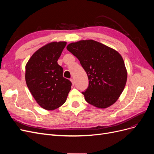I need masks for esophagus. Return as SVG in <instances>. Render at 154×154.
Listing matches in <instances>:
<instances>
[{
    "label": "esophagus",
    "instance_id": "34e87169",
    "mask_svg": "<svg viewBox=\"0 0 154 154\" xmlns=\"http://www.w3.org/2000/svg\"><path fill=\"white\" fill-rule=\"evenodd\" d=\"M71 83H72V85H74V80H73L72 78V79H71Z\"/></svg>",
    "mask_w": 154,
    "mask_h": 154
}]
</instances>
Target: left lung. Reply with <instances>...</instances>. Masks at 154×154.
Instances as JSON below:
<instances>
[{"mask_svg":"<svg viewBox=\"0 0 154 154\" xmlns=\"http://www.w3.org/2000/svg\"><path fill=\"white\" fill-rule=\"evenodd\" d=\"M67 50L79 60L88 78L82 92L88 103L105 109L118 100L127 80L124 60L117 51L93 40L69 44Z\"/></svg>","mask_w":154,"mask_h":154,"instance_id":"left-lung-1","label":"left lung"}]
</instances>
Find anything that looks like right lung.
<instances>
[{
    "label": "right lung",
    "mask_w": 154,
    "mask_h": 154,
    "mask_svg": "<svg viewBox=\"0 0 154 154\" xmlns=\"http://www.w3.org/2000/svg\"><path fill=\"white\" fill-rule=\"evenodd\" d=\"M66 42H52L31 56L26 65L27 87L36 103L47 110L57 109L66 101L71 82L63 77L58 60Z\"/></svg>",
    "instance_id": "add662e5"
}]
</instances>
